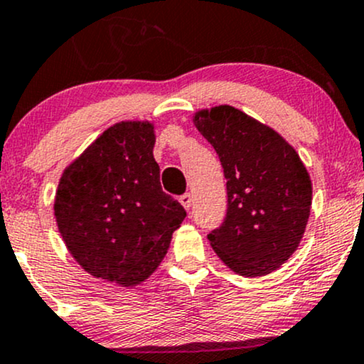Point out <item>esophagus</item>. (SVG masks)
<instances>
[{
    "label": "esophagus",
    "instance_id": "obj_1",
    "mask_svg": "<svg viewBox=\"0 0 364 364\" xmlns=\"http://www.w3.org/2000/svg\"><path fill=\"white\" fill-rule=\"evenodd\" d=\"M179 203H181V205L188 210V208L191 207V195L190 193H185V195L179 196Z\"/></svg>",
    "mask_w": 364,
    "mask_h": 364
}]
</instances>
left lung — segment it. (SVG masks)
I'll list each match as a JSON object with an SVG mask.
<instances>
[{"label":"left lung","mask_w":364,"mask_h":364,"mask_svg":"<svg viewBox=\"0 0 364 364\" xmlns=\"http://www.w3.org/2000/svg\"><path fill=\"white\" fill-rule=\"evenodd\" d=\"M193 123L228 179V214L208 235L210 246L236 274L274 272L298 250L310 217L303 161L275 129L228 104L195 112Z\"/></svg>","instance_id":"left-lung-1"}]
</instances>
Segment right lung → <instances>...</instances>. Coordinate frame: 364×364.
<instances>
[{
	"mask_svg": "<svg viewBox=\"0 0 364 364\" xmlns=\"http://www.w3.org/2000/svg\"><path fill=\"white\" fill-rule=\"evenodd\" d=\"M150 121H119L63 171L54 217L66 248L85 272L139 286L168 253L186 217L162 191Z\"/></svg>",
	"mask_w": 364,
	"mask_h": 364,
	"instance_id": "obj_1",
	"label": "right lung"
}]
</instances>
